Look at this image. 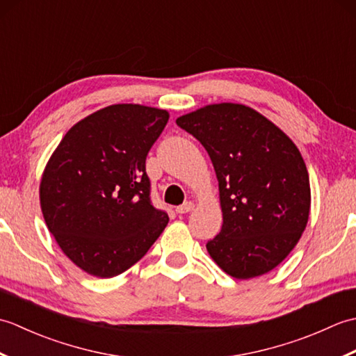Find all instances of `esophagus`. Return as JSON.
Returning a JSON list of instances; mask_svg holds the SVG:
<instances>
[{
    "instance_id": "34e87169",
    "label": "esophagus",
    "mask_w": 356,
    "mask_h": 356,
    "mask_svg": "<svg viewBox=\"0 0 356 356\" xmlns=\"http://www.w3.org/2000/svg\"><path fill=\"white\" fill-rule=\"evenodd\" d=\"M194 202H186L184 203V205H180L176 208V213L177 214H186V213H191V211L194 209Z\"/></svg>"
}]
</instances>
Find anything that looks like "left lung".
I'll list each match as a JSON object with an SVG mask.
<instances>
[{"label":"left lung","instance_id":"1","mask_svg":"<svg viewBox=\"0 0 356 356\" xmlns=\"http://www.w3.org/2000/svg\"><path fill=\"white\" fill-rule=\"evenodd\" d=\"M211 157L223 216L207 249L226 274L248 280L277 268L306 229L311 184L300 149L243 104H209L177 118Z\"/></svg>","mask_w":356,"mask_h":356}]
</instances>
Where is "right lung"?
<instances>
[{
    "label": "right lung",
    "mask_w": 356,
    "mask_h": 356,
    "mask_svg": "<svg viewBox=\"0 0 356 356\" xmlns=\"http://www.w3.org/2000/svg\"><path fill=\"white\" fill-rule=\"evenodd\" d=\"M166 110L115 104L65 133L42 171L45 225L67 259L87 274H122L168 223L149 202L145 159L168 122Z\"/></svg>",
    "instance_id": "1"
}]
</instances>
